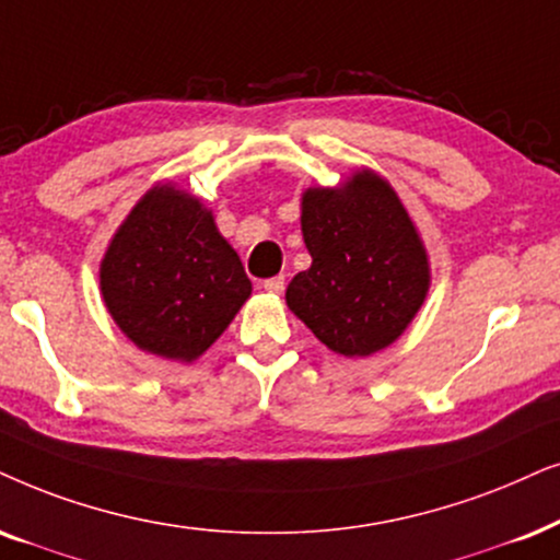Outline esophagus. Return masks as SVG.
I'll use <instances>...</instances> for the list:
<instances>
[{
	"label": "esophagus",
	"instance_id": "obj_1",
	"mask_svg": "<svg viewBox=\"0 0 560 560\" xmlns=\"http://www.w3.org/2000/svg\"><path fill=\"white\" fill-rule=\"evenodd\" d=\"M265 290H267V293H275V295H280L282 290H285V278H282V275H278V278H270V280H265Z\"/></svg>",
	"mask_w": 560,
	"mask_h": 560
}]
</instances>
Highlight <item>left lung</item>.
<instances>
[{
  "label": "left lung",
  "instance_id": "obj_1",
  "mask_svg": "<svg viewBox=\"0 0 560 560\" xmlns=\"http://www.w3.org/2000/svg\"><path fill=\"white\" fill-rule=\"evenodd\" d=\"M308 270L290 280L285 301L329 350L365 358L422 308L430 288L424 246L386 179L358 172L337 190L303 195Z\"/></svg>",
  "mask_w": 560,
  "mask_h": 560
}]
</instances>
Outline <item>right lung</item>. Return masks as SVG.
Instances as JSON below:
<instances>
[{
    "label": "right lung",
    "mask_w": 560,
    "mask_h": 560,
    "mask_svg": "<svg viewBox=\"0 0 560 560\" xmlns=\"http://www.w3.org/2000/svg\"><path fill=\"white\" fill-rule=\"evenodd\" d=\"M100 288L130 342L183 362L200 358L252 295L213 213L170 185L149 190L122 221L100 267Z\"/></svg>",
    "instance_id": "1"
}]
</instances>
